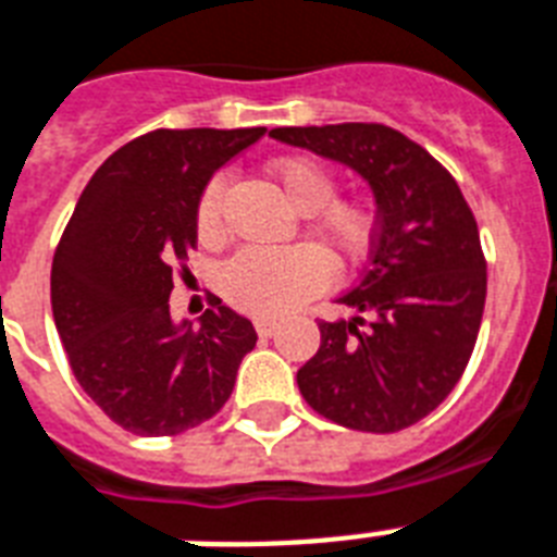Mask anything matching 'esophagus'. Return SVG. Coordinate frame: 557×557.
Masks as SVG:
<instances>
[{
  "instance_id": "esophagus-1",
  "label": "esophagus",
  "mask_w": 557,
  "mask_h": 557,
  "mask_svg": "<svg viewBox=\"0 0 557 557\" xmlns=\"http://www.w3.org/2000/svg\"><path fill=\"white\" fill-rule=\"evenodd\" d=\"M277 325L280 323L274 318H255V329L260 337H271V334L277 332Z\"/></svg>"
}]
</instances>
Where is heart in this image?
<instances>
[{"label":"heart","instance_id":"heart-1","mask_svg":"<svg viewBox=\"0 0 557 557\" xmlns=\"http://www.w3.org/2000/svg\"><path fill=\"white\" fill-rule=\"evenodd\" d=\"M271 180L297 214H314L311 237L332 263H349L363 255L374 228L372 208L357 200H332L334 174L314 160H280ZM225 180L214 176L197 202V234L216 243L223 234ZM329 280L325 260L314 248H288L280 255H239L225 269V297L251 314H286L302 297L320 292Z\"/></svg>","mask_w":557,"mask_h":557}]
</instances>
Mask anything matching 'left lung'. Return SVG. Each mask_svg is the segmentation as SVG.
<instances>
[{"label": "left lung", "mask_w": 557, "mask_h": 557, "mask_svg": "<svg viewBox=\"0 0 557 557\" xmlns=\"http://www.w3.org/2000/svg\"><path fill=\"white\" fill-rule=\"evenodd\" d=\"M271 137L357 171L374 194L369 269L320 320V349L297 372L311 409L357 432H400L446 400L472 357L486 260L458 183L400 131L377 122L274 128Z\"/></svg>", "instance_id": "1"}]
</instances>
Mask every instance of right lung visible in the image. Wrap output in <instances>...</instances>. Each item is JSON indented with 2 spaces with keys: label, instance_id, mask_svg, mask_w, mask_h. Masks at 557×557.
I'll list each match as a JSON object with an SVG mask.
<instances>
[{
  "label": "right lung",
  "instance_id": "obj_1",
  "mask_svg": "<svg viewBox=\"0 0 557 557\" xmlns=\"http://www.w3.org/2000/svg\"><path fill=\"white\" fill-rule=\"evenodd\" d=\"M265 128L151 131L85 185L51 269L53 323L85 395L134 435H180L232 397L251 320L211 297L200 329L171 314L174 265L197 243V202Z\"/></svg>",
  "mask_w": 557,
  "mask_h": 557
}]
</instances>
